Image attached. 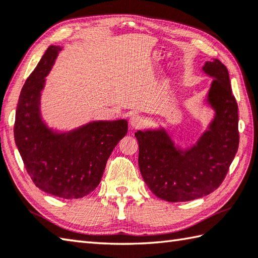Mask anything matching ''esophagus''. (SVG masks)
<instances>
[{"instance_id":"1","label":"esophagus","mask_w":258,"mask_h":258,"mask_svg":"<svg viewBox=\"0 0 258 258\" xmlns=\"http://www.w3.org/2000/svg\"><path fill=\"white\" fill-rule=\"evenodd\" d=\"M130 125L132 128H141L144 125V119L140 115H132L130 118Z\"/></svg>"}]
</instances>
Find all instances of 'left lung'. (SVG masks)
I'll return each mask as SVG.
<instances>
[{"label":"left lung","mask_w":258,"mask_h":258,"mask_svg":"<svg viewBox=\"0 0 258 258\" xmlns=\"http://www.w3.org/2000/svg\"><path fill=\"white\" fill-rule=\"evenodd\" d=\"M203 70L214 78L205 100L215 115L194 145L181 149L163 127L135 133L144 182L158 198L169 203L203 198L215 191L238 150V106L228 70L218 59L206 61Z\"/></svg>","instance_id":"1"}]
</instances>
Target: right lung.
I'll return each instance as SVG.
<instances>
[{"label": "right lung", "mask_w": 258, "mask_h": 258, "mask_svg": "<svg viewBox=\"0 0 258 258\" xmlns=\"http://www.w3.org/2000/svg\"><path fill=\"white\" fill-rule=\"evenodd\" d=\"M61 48L50 45L22 87L15 113L14 140L27 172L44 192L78 199L99 184L106 162L127 133V120H94L58 132L40 112L45 77Z\"/></svg>", "instance_id": "1"}]
</instances>
